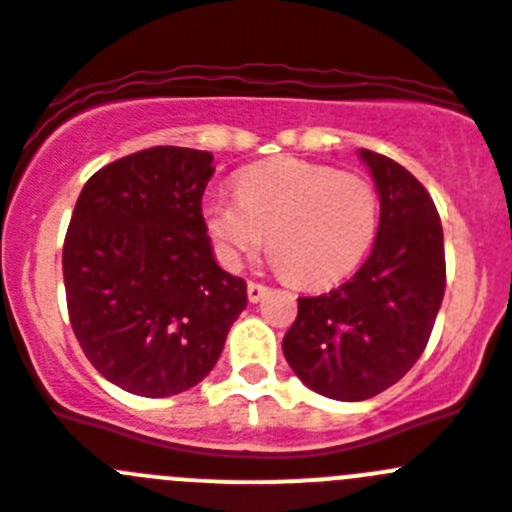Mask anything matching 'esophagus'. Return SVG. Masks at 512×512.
I'll list each match as a JSON object with an SVG mask.
<instances>
[{
  "label": "esophagus",
  "instance_id": "1",
  "mask_svg": "<svg viewBox=\"0 0 512 512\" xmlns=\"http://www.w3.org/2000/svg\"><path fill=\"white\" fill-rule=\"evenodd\" d=\"M246 292H248V300L261 302L266 297V292H269V287H266V284H261V282H248Z\"/></svg>",
  "mask_w": 512,
  "mask_h": 512
}]
</instances>
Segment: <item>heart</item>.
<instances>
[{"label":"heart","mask_w":512,"mask_h":512,"mask_svg":"<svg viewBox=\"0 0 512 512\" xmlns=\"http://www.w3.org/2000/svg\"><path fill=\"white\" fill-rule=\"evenodd\" d=\"M238 200H210L205 228L220 259L238 266L264 243L284 277L325 287L348 277L379 230V192L366 176L302 158L243 171Z\"/></svg>","instance_id":"obj_1"}]
</instances>
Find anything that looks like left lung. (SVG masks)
Instances as JSON below:
<instances>
[{
    "mask_svg": "<svg viewBox=\"0 0 512 512\" xmlns=\"http://www.w3.org/2000/svg\"><path fill=\"white\" fill-rule=\"evenodd\" d=\"M379 192L369 259L341 287L297 300L282 351L318 395L359 402L413 369L446 289L443 228L431 194L392 158L361 148Z\"/></svg>",
    "mask_w": 512,
    "mask_h": 512,
    "instance_id": "1",
    "label": "left lung"
}]
</instances>
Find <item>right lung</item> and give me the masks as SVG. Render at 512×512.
<instances>
[{
  "instance_id": "right-lung-1",
  "label": "right lung",
  "mask_w": 512,
  "mask_h": 512,
  "mask_svg": "<svg viewBox=\"0 0 512 512\" xmlns=\"http://www.w3.org/2000/svg\"><path fill=\"white\" fill-rule=\"evenodd\" d=\"M212 153L156 146L117 158L84 184L63 284L81 351L107 382L169 397L212 372L246 282L215 264L202 217Z\"/></svg>"
}]
</instances>
